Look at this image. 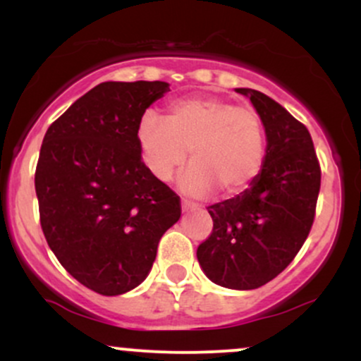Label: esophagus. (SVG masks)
Instances as JSON below:
<instances>
[{"label": "esophagus", "instance_id": "esophagus-1", "mask_svg": "<svg viewBox=\"0 0 361 361\" xmlns=\"http://www.w3.org/2000/svg\"><path fill=\"white\" fill-rule=\"evenodd\" d=\"M193 209H195V205L190 204V202H186V200L181 202V210H183V212H188V210H193Z\"/></svg>", "mask_w": 361, "mask_h": 361}]
</instances>
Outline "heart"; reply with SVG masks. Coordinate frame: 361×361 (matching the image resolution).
Listing matches in <instances>:
<instances>
[{
	"instance_id": "1",
	"label": "heart",
	"mask_w": 361,
	"mask_h": 361,
	"mask_svg": "<svg viewBox=\"0 0 361 361\" xmlns=\"http://www.w3.org/2000/svg\"><path fill=\"white\" fill-rule=\"evenodd\" d=\"M142 161L151 175L169 181L193 163L178 186L190 197L217 190L222 197L246 192L264 159V128L255 110L219 97H192L169 106L166 120L146 114L137 127Z\"/></svg>"
}]
</instances>
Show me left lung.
<instances>
[{"label": "left lung", "instance_id": "8db88e82", "mask_svg": "<svg viewBox=\"0 0 361 361\" xmlns=\"http://www.w3.org/2000/svg\"><path fill=\"white\" fill-rule=\"evenodd\" d=\"M250 98L267 135L263 166L246 192L210 205V238L197 258L221 287L252 290L280 275L307 239L321 188V168L309 130L261 91Z\"/></svg>", "mask_w": 361, "mask_h": 361}]
</instances>
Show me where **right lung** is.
<instances>
[{"mask_svg":"<svg viewBox=\"0 0 361 361\" xmlns=\"http://www.w3.org/2000/svg\"><path fill=\"white\" fill-rule=\"evenodd\" d=\"M164 81H106L45 132L35 171L49 247L80 283L114 297L146 280L163 234L180 221V197L140 159L144 111Z\"/></svg>","mask_w":361,"mask_h":361,"instance_id":"add662e5","label":"right lung"}]
</instances>
